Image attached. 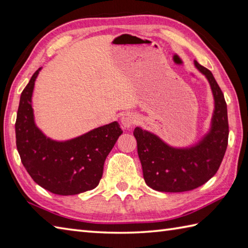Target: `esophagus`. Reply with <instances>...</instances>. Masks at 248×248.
Wrapping results in <instances>:
<instances>
[{"label":"esophagus","instance_id":"esophagus-1","mask_svg":"<svg viewBox=\"0 0 248 248\" xmlns=\"http://www.w3.org/2000/svg\"><path fill=\"white\" fill-rule=\"evenodd\" d=\"M137 122H138L137 115L134 113H130V112L123 114L122 119H121V123H122V125L126 128L131 127V126L135 125Z\"/></svg>","mask_w":248,"mask_h":248}]
</instances>
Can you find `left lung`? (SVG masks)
<instances>
[{"label":"left lung","mask_w":248,"mask_h":248,"mask_svg":"<svg viewBox=\"0 0 248 248\" xmlns=\"http://www.w3.org/2000/svg\"><path fill=\"white\" fill-rule=\"evenodd\" d=\"M195 65L209 80L214 95L210 133L195 146L175 149L149 131L139 127L134 130L144 181L155 190L182 193L199 187L214 176L226 153L229 124L224 93L208 68L196 61Z\"/></svg>","instance_id":"1"}]
</instances>
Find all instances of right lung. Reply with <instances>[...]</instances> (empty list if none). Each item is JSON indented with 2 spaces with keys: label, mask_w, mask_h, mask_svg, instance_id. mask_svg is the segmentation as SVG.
<instances>
[{
  "label": "right lung",
  "mask_w": 248,
  "mask_h": 248,
  "mask_svg": "<svg viewBox=\"0 0 248 248\" xmlns=\"http://www.w3.org/2000/svg\"><path fill=\"white\" fill-rule=\"evenodd\" d=\"M39 70L22 91L15 124L24 168L35 183L52 194L69 196L93 189L103 176L106 157L123 130L118 122H112L64 142L47 138L34 123L31 104Z\"/></svg>",
  "instance_id": "obj_1"
}]
</instances>
